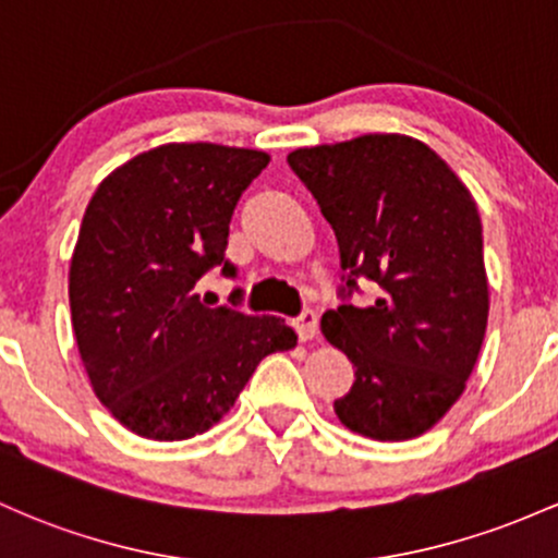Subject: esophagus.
<instances>
[{
  "label": "esophagus",
  "mask_w": 558,
  "mask_h": 558,
  "mask_svg": "<svg viewBox=\"0 0 558 558\" xmlns=\"http://www.w3.org/2000/svg\"><path fill=\"white\" fill-rule=\"evenodd\" d=\"M317 326H320V317H317L315 310H304L302 315H299L296 320H293V328H296L299 339H302V341L315 339Z\"/></svg>",
  "instance_id": "34e87169"
}]
</instances>
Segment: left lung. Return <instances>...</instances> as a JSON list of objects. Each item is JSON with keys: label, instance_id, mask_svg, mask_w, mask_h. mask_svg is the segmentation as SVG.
Masks as SVG:
<instances>
[{"label": "left lung", "instance_id": "left-lung-1", "mask_svg": "<svg viewBox=\"0 0 558 558\" xmlns=\"http://www.w3.org/2000/svg\"><path fill=\"white\" fill-rule=\"evenodd\" d=\"M289 167L333 228L344 269L341 304L320 323L354 365L336 415L381 442L418 437L463 395L485 339L474 198L437 153L405 134L299 148ZM363 277L383 289L373 308L348 304Z\"/></svg>", "mask_w": 558, "mask_h": 558}]
</instances>
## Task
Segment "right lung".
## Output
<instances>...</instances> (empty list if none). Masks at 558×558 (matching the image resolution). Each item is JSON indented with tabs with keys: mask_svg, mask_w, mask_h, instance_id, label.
I'll use <instances>...</instances> for the list:
<instances>
[{
	"mask_svg": "<svg viewBox=\"0 0 558 558\" xmlns=\"http://www.w3.org/2000/svg\"><path fill=\"white\" fill-rule=\"evenodd\" d=\"M267 163L262 150L169 143L108 174L84 211L73 333L97 400L140 437L209 432L267 354L296 347L280 317L211 310L195 293L214 267L238 275L230 219Z\"/></svg>",
	"mask_w": 558,
	"mask_h": 558,
	"instance_id": "add662e5",
	"label": "right lung"
}]
</instances>
